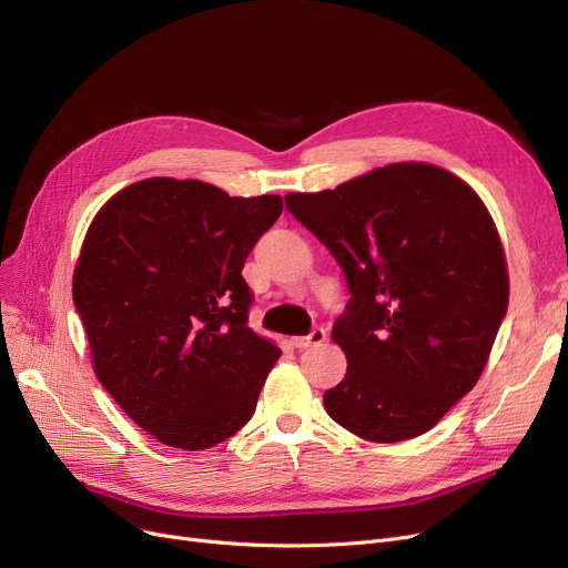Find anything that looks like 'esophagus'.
<instances>
[{
    "mask_svg": "<svg viewBox=\"0 0 568 568\" xmlns=\"http://www.w3.org/2000/svg\"><path fill=\"white\" fill-rule=\"evenodd\" d=\"M327 338V332L323 329V327H315L308 336H294L292 338V345L297 351H304V348H308V345H317V343H323Z\"/></svg>",
    "mask_w": 568,
    "mask_h": 568,
    "instance_id": "obj_1",
    "label": "esophagus"
}]
</instances>
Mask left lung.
Wrapping results in <instances>:
<instances>
[{
  "label": "left lung",
  "mask_w": 568,
  "mask_h": 568,
  "mask_svg": "<svg viewBox=\"0 0 568 568\" xmlns=\"http://www.w3.org/2000/svg\"><path fill=\"white\" fill-rule=\"evenodd\" d=\"M285 206L353 294L332 327L348 372L325 410L374 443L429 432L478 383L508 311L501 239L480 196L446 169L399 162L287 194Z\"/></svg>",
  "instance_id": "1"
}]
</instances>
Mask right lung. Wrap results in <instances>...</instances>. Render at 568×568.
I'll return each instance as SVG.
<instances>
[{
  "label": "right lung",
  "mask_w": 568,
  "mask_h": 568,
  "mask_svg": "<svg viewBox=\"0 0 568 568\" xmlns=\"http://www.w3.org/2000/svg\"><path fill=\"white\" fill-rule=\"evenodd\" d=\"M281 213L278 194L145 179L94 215L71 287L94 374L164 446L206 450L253 417L281 351L248 327L241 268Z\"/></svg>",
  "instance_id": "right-lung-1"
}]
</instances>
